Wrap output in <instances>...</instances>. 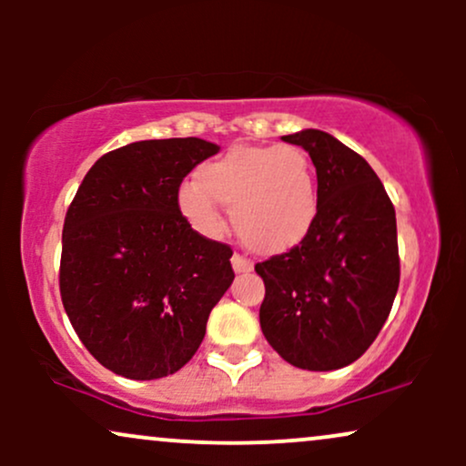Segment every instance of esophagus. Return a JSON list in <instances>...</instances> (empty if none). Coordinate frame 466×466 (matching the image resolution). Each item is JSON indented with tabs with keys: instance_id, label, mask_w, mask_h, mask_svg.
Returning <instances> with one entry per match:
<instances>
[{
	"instance_id": "obj_1",
	"label": "esophagus",
	"mask_w": 466,
	"mask_h": 466,
	"mask_svg": "<svg viewBox=\"0 0 466 466\" xmlns=\"http://www.w3.org/2000/svg\"><path fill=\"white\" fill-rule=\"evenodd\" d=\"M232 267H234V271H237V274H245V271H251V260L249 258H245V256H240V254H234L232 256Z\"/></svg>"
}]
</instances>
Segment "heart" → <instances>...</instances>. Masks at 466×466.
<instances>
[{"label":"heart","mask_w":466,"mask_h":466,"mask_svg":"<svg viewBox=\"0 0 466 466\" xmlns=\"http://www.w3.org/2000/svg\"><path fill=\"white\" fill-rule=\"evenodd\" d=\"M217 203L229 206L234 232L249 249L280 254L296 248L318 217L311 157L293 144L232 147L179 188L181 215L208 237L223 226Z\"/></svg>","instance_id":"heart-1"}]
</instances>
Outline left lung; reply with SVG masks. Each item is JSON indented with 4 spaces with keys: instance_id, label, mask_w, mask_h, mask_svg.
Masks as SVG:
<instances>
[{
    "instance_id": "left-lung-1",
    "label": "left lung",
    "mask_w": 466,
    "mask_h": 466,
    "mask_svg": "<svg viewBox=\"0 0 466 466\" xmlns=\"http://www.w3.org/2000/svg\"><path fill=\"white\" fill-rule=\"evenodd\" d=\"M282 140L311 155L318 217L296 248L256 265L265 282L260 329L282 360L337 370L370 349L399 289L397 215L370 164L330 133Z\"/></svg>"
}]
</instances>
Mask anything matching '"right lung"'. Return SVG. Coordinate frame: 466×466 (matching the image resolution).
<instances>
[{"label":"right lung","mask_w":466,"mask_h":466,"mask_svg":"<svg viewBox=\"0 0 466 466\" xmlns=\"http://www.w3.org/2000/svg\"><path fill=\"white\" fill-rule=\"evenodd\" d=\"M218 147L199 137L133 142L85 175L63 226L58 287L74 330L120 377L177 372L234 280L232 248L201 237L179 186Z\"/></svg>","instance_id":"add662e5"}]
</instances>
